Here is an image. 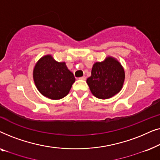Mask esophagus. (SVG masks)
I'll use <instances>...</instances> for the list:
<instances>
[{
    "label": "esophagus",
    "instance_id": "1",
    "mask_svg": "<svg viewBox=\"0 0 160 160\" xmlns=\"http://www.w3.org/2000/svg\"><path fill=\"white\" fill-rule=\"evenodd\" d=\"M80 80H86V76H82L79 78Z\"/></svg>",
    "mask_w": 160,
    "mask_h": 160
}]
</instances>
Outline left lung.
Listing matches in <instances>:
<instances>
[{
	"label": "left lung",
	"mask_w": 160,
	"mask_h": 160,
	"mask_svg": "<svg viewBox=\"0 0 160 160\" xmlns=\"http://www.w3.org/2000/svg\"><path fill=\"white\" fill-rule=\"evenodd\" d=\"M91 76L87 79L91 92L99 99H108L121 90L125 74L117 59L108 57L102 62H95Z\"/></svg>",
	"instance_id": "obj_1"
}]
</instances>
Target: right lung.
Segmentation results:
<instances>
[{
    "label": "right lung",
    "instance_id": "obj_1",
    "mask_svg": "<svg viewBox=\"0 0 160 160\" xmlns=\"http://www.w3.org/2000/svg\"><path fill=\"white\" fill-rule=\"evenodd\" d=\"M35 84L43 96L52 100L62 99L69 93L76 78L65 62L45 55L36 62L33 69Z\"/></svg>",
    "mask_w": 160,
    "mask_h": 160
}]
</instances>
